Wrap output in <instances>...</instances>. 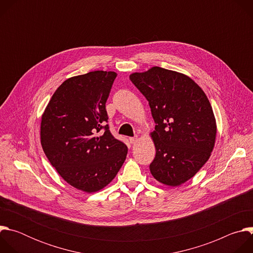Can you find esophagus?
<instances>
[{
    "label": "esophagus",
    "mask_w": 253,
    "mask_h": 253,
    "mask_svg": "<svg viewBox=\"0 0 253 253\" xmlns=\"http://www.w3.org/2000/svg\"><path fill=\"white\" fill-rule=\"evenodd\" d=\"M137 140H138V138H137V137H131V138H129V141H130V143H131V144H134Z\"/></svg>",
    "instance_id": "esophagus-1"
}]
</instances>
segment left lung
<instances>
[{
  "mask_svg": "<svg viewBox=\"0 0 253 253\" xmlns=\"http://www.w3.org/2000/svg\"><path fill=\"white\" fill-rule=\"evenodd\" d=\"M149 102L156 155L150 172L160 183L176 187L191 179L214 148L216 120L203 90L190 77L157 66L129 76Z\"/></svg>",
  "mask_w": 253,
  "mask_h": 253,
  "instance_id": "1",
  "label": "left lung"
}]
</instances>
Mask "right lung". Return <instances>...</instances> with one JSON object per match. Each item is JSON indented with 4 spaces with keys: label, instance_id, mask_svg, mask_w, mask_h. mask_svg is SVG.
Returning <instances> with one entry per match:
<instances>
[{
    "label": "right lung",
    "instance_id": "obj_1",
    "mask_svg": "<svg viewBox=\"0 0 253 253\" xmlns=\"http://www.w3.org/2000/svg\"><path fill=\"white\" fill-rule=\"evenodd\" d=\"M117 73L92 71L64 81L42 114V148L59 175L78 190L93 193L109 184L128 152L108 125L106 101Z\"/></svg>",
    "mask_w": 253,
    "mask_h": 253
}]
</instances>
